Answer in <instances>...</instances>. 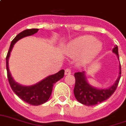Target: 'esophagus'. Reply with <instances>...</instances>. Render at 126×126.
<instances>
[{"label": "esophagus", "instance_id": "obj_1", "mask_svg": "<svg viewBox=\"0 0 126 126\" xmlns=\"http://www.w3.org/2000/svg\"><path fill=\"white\" fill-rule=\"evenodd\" d=\"M71 70L70 68H66L65 70V75H70L71 74Z\"/></svg>", "mask_w": 126, "mask_h": 126}]
</instances>
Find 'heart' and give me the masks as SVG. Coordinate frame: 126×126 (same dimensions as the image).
Returning <instances> with one entry per match:
<instances>
[{
  "label": "heart",
  "instance_id": "b5f03b06",
  "mask_svg": "<svg viewBox=\"0 0 126 126\" xmlns=\"http://www.w3.org/2000/svg\"><path fill=\"white\" fill-rule=\"evenodd\" d=\"M102 48L101 42L96 40L92 36L84 35L72 40L66 48V52L71 56L82 54V60L87 61L98 55Z\"/></svg>",
  "mask_w": 126,
  "mask_h": 126
}]
</instances>
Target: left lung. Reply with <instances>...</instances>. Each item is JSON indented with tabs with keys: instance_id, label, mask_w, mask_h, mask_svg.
Wrapping results in <instances>:
<instances>
[{
	"instance_id": "obj_1",
	"label": "left lung",
	"mask_w": 126,
	"mask_h": 126,
	"mask_svg": "<svg viewBox=\"0 0 126 126\" xmlns=\"http://www.w3.org/2000/svg\"><path fill=\"white\" fill-rule=\"evenodd\" d=\"M113 52L118 55V46H114L112 49ZM120 75L116 82L108 88L106 89H97L92 86L87 82L84 72H78L74 74L75 77V86L74 89V94L76 99L81 104L88 106H94L105 101L111 96L116 91L118 87V83L121 77V65L120 64Z\"/></svg>"
}]
</instances>
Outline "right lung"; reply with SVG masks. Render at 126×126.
<instances>
[{
    "label": "right lung",
    "mask_w": 126,
    "mask_h": 126,
    "mask_svg": "<svg viewBox=\"0 0 126 126\" xmlns=\"http://www.w3.org/2000/svg\"><path fill=\"white\" fill-rule=\"evenodd\" d=\"M38 31V29L36 28L27 29L16 35V36L10 44V48L6 57L7 77L11 88L21 100L32 106H38L47 102L50 97L54 84L62 78L64 75V70H61L56 74L49 76L37 84L30 86H24L20 85L15 82L12 77L8 68V58L14 44L22 38L34 34L35 33L37 32Z\"/></svg>",
    "instance_id": "obj_1"
}]
</instances>
